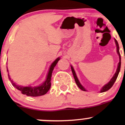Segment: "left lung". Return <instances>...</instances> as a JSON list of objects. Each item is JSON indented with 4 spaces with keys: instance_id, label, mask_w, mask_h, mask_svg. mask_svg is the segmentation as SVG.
I'll use <instances>...</instances> for the list:
<instances>
[{
    "instance_id": "left-lung-1",
    "label": "left lung",
    "mask_w": 125,
    "mask_h": 125,
    "mask_svg": "<svg viewBox=\"0 0 125 125\" xmlns=\"http://www.w3.org/2000/svg\"><path fill=\"white\" fill-rule=\"evenodd\" d=\"M115 41L116 44V46H117V53H118L119 56V62L118 66H117V70H116V72L115 74V75L113 76V77H112V79L110 80L109 82L108 83H107L106 84V85H104V86L102 87V90H100V92H104L107 91V90H108L109 89H110L112 87V86L113 85V84L115 83V82L116 80L117 76H118L119 73V72H120V66H121V57H120L119 50V47L118 43H117V42L116 40L115 39ZM71 69H72V73H73V77H74V81H75L76 83V84L77 85V86L79 87V88L81 89V90H83V91H86V90L84 89V87L81 85V84L80 83V82H79V80L77 79V77L76 76V74L75 72H74V71L73 68L72 66H71Z\"/></svg>"
}]
</instances>
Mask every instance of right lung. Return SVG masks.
<instances>
[{
	"instance_id": "1",
	"label": "right lung",
	"mask_w": 125,
	"mask_h": 125,
	"mask_svg": "<svg viewBox=\"0 0 125 125\" xmlns=\"http://www.w3.org/2000/svg\"><path fill=\"white\" fill-rule=\"evenodd\" d=\"M60 60V58H57V59H56L52 63V64H51V67H50L49 71L48 76H47V78L46 81L41 85L38 86L37 87H31V86H21L17 85L16 84H15V83H13V82L12 81H10L12 82V85L15 88H16L17 89L20 90L21 92V93L23 94H26V95L28 96H33V97H36V96H40L43 95V94H46L47 92L49 91V90L50 89L51 86V77H52V74L53 71V69L54 66L56 65V64L58 63V61ZM8 70V69H7ZM8 76L9 77V75L8 74Z\"/></svg>"
}]
</instances>
